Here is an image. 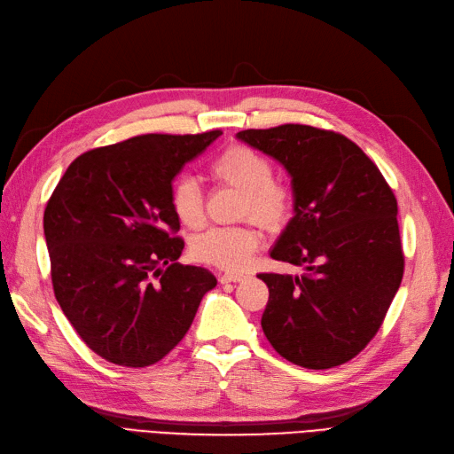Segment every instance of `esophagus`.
Listing matches in <instances>:
<instances>
[{
    "instance_id": "obj_1",
    "label": "esophagus",
    "mask_w": 454,
    "mask_h": 454,
    "mask_svg": "<svg viewBox=\"0 0 454 454\" xmlns=\"http://www.w3.org/2000/svg\"><path fill=\"white\" fill-rule=\"evenodd\" d=\"M245 279V275H241V273H221L218 275V281H221L223 285H226V283H239V281H243Z\"/></svg>"
}]
</instances>
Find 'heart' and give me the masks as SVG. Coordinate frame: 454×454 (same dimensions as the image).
Wrapping results in <instances>:
<instances>
[{"label":"heart","mask_w":454,"mask_h":454,"mask_svg":"<svg viewBox=\"0 0 454 454\" xmlns=\"http://www.w3.org/2000/svg\"><path fill=\"white\" fill-rule=\"evenodd\" d=\"M211 173L216 181L243 194V216L264 230L283 228L292 213L290 190L273 181V164L253 149L236 145L218 156ZM171 207L186 228H200L206 221L203 196L198 183L181 179L171 188ZM258 248L251 226L211 228L192 241V256L226 271H241Z\"/></svg>","instance_id":"1"}]
</instances>
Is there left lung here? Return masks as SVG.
Returning <instances> with one entry per match:
<instances>
[{
    "label": "left lung",
    "instance_id": "8db88e82",
    "mask_svg": "<svg viewBox=\"0 0 454 454\" xmlns=\"http://www.w3.org/2000/svg\"><path fill=\"white\" fill-rule=\"evenodd\" d=\"M236 137L288 171L294 216L270 254L305 268L258 275L270 288L262 330L301 368L341 365L381 328L403 277L392 188L356 143L330 129L283 124Z\"/></svg>",
    "mask_w": 454,
    "mask_h": 454
}]
</instances>
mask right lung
<instances>
[{
    "label": "right lung",
    "mask_w": 454,
    "mask_h": 454,
    "mask_svg": "<svg viewBox=\"0 0 454 454\" xmlns=\"http://www.w3.org/2000/svg\"><path fill=\"white\" fill-rule=\"evenodd\" d=\"M223 131L147 134L81 154L47 203L43 228L54 296L96 355L145 368L177 345L211 271L179 264L184 241L171 183Z\"/></svg>",
    "instance_id": "1"
}]
</instances>
